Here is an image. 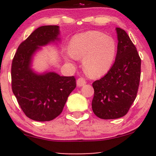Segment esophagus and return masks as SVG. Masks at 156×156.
Instances as JSON below:
<instances>
[{"mask_svg":"<svg viewBox=\"0 0 156 156\" xmlns=\"http://www.w3.org/2000/svg\"><path fill=\"white\" fill-rule=\"evenodd\" d=\"M76 83H77V86H78V87H83V86H84L86 83H87V82H86V80L84 78H80L77 80Z\"/></svg>","mask_w":156,"mask_h":156,"instance_id":"34e87169","label":"esophagus"}]
</instances>
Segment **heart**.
<instances>
[{
  "label": "heart",
  "mask_w": 156,
  "mask_h": 156,
  "mask_svg": "<svg viewBox=\"0 0 156 156\" xmlns=\"http://www.w3.org/2000/svg\"><path fill=\"white\" fill-rule=\"evenodd\" d=\"M116 52L117 46L114 39L99 31H89L75 35L71 39L66 58H83L86 74L91 78H98L112 67Z\"/></svg>",
  "instance_id": "1"
}]
</instances>
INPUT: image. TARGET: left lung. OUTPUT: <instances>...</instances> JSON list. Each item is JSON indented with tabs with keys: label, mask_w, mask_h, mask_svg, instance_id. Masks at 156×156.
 I'll return each mask as SVG.
<instances>
[{
	"label": "left lung",
	"mask_w": 156,
	"mask_h": 156,
	"mask_svg": "<svg viewBox=\"0 0 156 156\" xmlns=\"http://www.w3.org/2000/svg\"><path fill=\"white\" fill-rule=\"evenodd\" d=\"M117 52L115 62L101 79L92 83L94 94L92 108L103 119L125 116L136 97L141 76V58L124 30L116 28Z\"/></svg>",
	"instance_id": "8db88e82"
}]
</instances>
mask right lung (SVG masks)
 Segmentation results:
<instances>
[{
    "instance_id": "add662e5",
    "label": "right lung",
    "mask_w": 156,
    "mask_h": 156,
    "mask_svg": "<svg viewBox=\"0 0 156 156\" xmlns=\"http://www.w3.org/2000/svg\"><path fill=\"white\" fill-rule=\"evenodd\" d=\"M58 26L39 27L19 45L12 64V88L23 112L30 119L51 121L62 112L68 96L76 87L74 76L32 68L41 47L60 42Z\"/></svg>"
}]
</instances>
